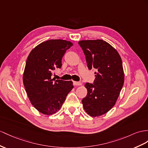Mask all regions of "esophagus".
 Segmentation results:
<instances>
[{"label":"esophagus","instance_id":"esophagus-1","mask_svg":"<svg viewBox=\"0 0 148 148\" xmlns=\"http://www.w3.org/2000/svg\"><path fill=\"white\" fill-rule=\"evenodd\" d=\"M73 84L74 86H81L82 83L81 82H76V81H74L73 82Z\"/></svg>","mask_w":148,"mask_h":148}]
</instances>
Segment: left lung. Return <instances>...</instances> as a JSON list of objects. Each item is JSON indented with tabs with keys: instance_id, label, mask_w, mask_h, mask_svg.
<instances>
[{
	"instance_id": "8db88e82",
	"label": "left lung",
	"mask_w": 148,
	"mask_h": 148,
	"mask_svg": "<svg viewBox=\"0 0 148 148\" xmlns=\"http://www.w3.org/2000/svg\"><path fill=\"white\" fill-rule=\"evenodd\" d=\"M78 44L86 56L88 69L96 70L94 84H85L88 94L82 100L83 108L89 116H100L115 105L122 89V60L116 49L103 40H82Z\"/></svg>"
}]
</instances>
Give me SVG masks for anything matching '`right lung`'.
<instances>
[{"label":"right lung","instance_id":"1","mask_svg":"<svg viewBox=\"0 0 148 148\" xmlns=\"http://www.w3.org/2000/svg\"><path fill=\"white\" fill-rule=\"evenodd\" d=\"M73 45L70 41L51 39L34 48L29 54L23 74L26 93L38 111L45 115L58 112L67 94L73 89V81L51 79L52 72L62 66V59Z\"/></svg>","mask_w":148,"mask_h":148}]
</instances>
